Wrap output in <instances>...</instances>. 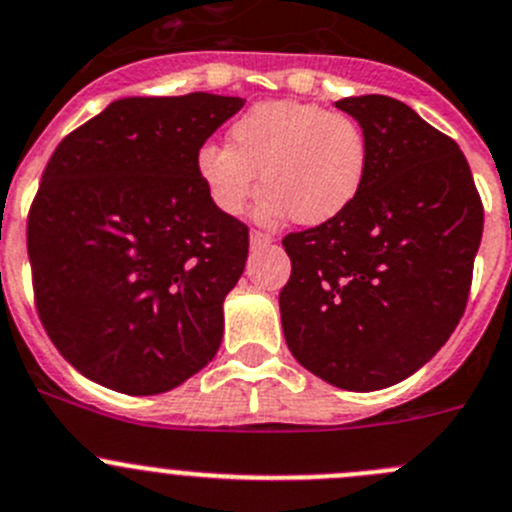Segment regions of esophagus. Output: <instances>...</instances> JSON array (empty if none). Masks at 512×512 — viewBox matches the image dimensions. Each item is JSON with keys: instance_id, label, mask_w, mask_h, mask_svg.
Listing matches in <instances>:
<instances>
[{"instance_id": "esophagus-1", "label": "esophagus", "mask_w": 512, "mask_h": 512, "mask_svg": "<svg viewBox=\"0 0 512 512\" xmlns=\"http://www.w3.org/2000/svg\"><path fill=\"white\" fill-rule=\"evenodd\" d=\"M272 242V237L270 234H265V232H257V229H252L250 232V247L252 250H260V247H267Z\"/></svg>"}]
</instances>
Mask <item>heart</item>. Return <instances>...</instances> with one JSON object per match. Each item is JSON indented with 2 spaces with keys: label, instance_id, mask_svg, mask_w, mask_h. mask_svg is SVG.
I'll use <instances>...</instances> for the list:
<instances>
[{
  "label": "heart",
  "instance_id": "obj_1",
  "mask_svg": "<svg viewBox=\"0 0 512 512\" xmlns=\"http://www.w3.org/2000/svg\"><path fill=\"white\" fill-rule=\"evenodd\" d=\"M369 141L356 118L315 103L265 100L229 128V146L204 143L197 174L219 212L237 217L262 186L260 219L290 214L305 227L333 222L358 199L369 174Z\"/></svg>",
  "mask_w": 512,
  "mask_h": 512
}]
</instances>
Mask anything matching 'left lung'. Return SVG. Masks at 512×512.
Segmentation results:
<instances>
[{
	"label": "left lung",
	"instance_id": "left-lung-1",
	"mask_svg": "<svg viewBox=\"0 0 512 512\" xmlns=\"http://www.w3.org/2000/svg\"><path fill=\"white\" fill-rule=\"evenodd\" d=\"M369 174L333 222L283 240L280 290L290 353L318 379L376 391L422 369L465 313L482 240V202L465 154L401 100L353 95Z\"/></svg>",
	"mask_w": 512,
	"mask_h": 512
}]
</instances>
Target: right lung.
I'll return each instance as SVG.
<instances>
[{"label": "right lung", "mask_w": 512, "mask_h": 512, "mask_svg": "<svg viewBox=\"0 0 512 512\" xmlns=\"http://www.w3.org/2000/svg\"><path fill=\"white\" fill-rule=\"evenodd\" d=\"M242 105L133 95L55 148L27 219L37 313L95 384L164 394L217 356L250 242L209 199L197 151Z\"/></svg>", "instance_id": "1"}]
</instances>
